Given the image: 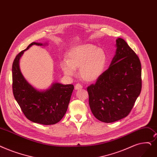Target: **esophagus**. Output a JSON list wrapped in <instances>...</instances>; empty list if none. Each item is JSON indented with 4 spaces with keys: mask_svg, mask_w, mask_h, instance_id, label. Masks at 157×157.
<instances>
[{
    "mask_svg": "<svg viewBox=\"0 0 157 157\" xmlns=\"http://www.w3.org/2000/svg\"><path fill=\"white\" fill-rule=\"evenodd\" d=\"M74 88H75V90H80V89H81V88H83V86H82V85H81L80 84L78 83V84L75 85Z\"/></svg>",
    "mask_w": 157,
    "mask_h": 157,
    "instance_id": "esophagus-1",
    "label": "esophagus"
}]
</instances>
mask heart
Instances as JSON below:
<instances>
[{"label":"heart","instance_id":"b5f03b06","mask_svg":"<svg viewBox=\"0 0 157 157\" xmlns=\"http://www.w3.org/2000/svg\"><path fill=\"white\" fill-rule=\"evenodd\" d=\"M107 63V54L92 44L74 46L68 51L67 59L60 63V67L68 76H73L76 69H79L81 78L86 82L98 80L103 73Z\"/></svg>","mask_w":157,"mask_h":157}]
</instances>
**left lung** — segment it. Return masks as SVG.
Listing matches in <instances>:
<instances>
[{"mask_svg": "<svg viewBox=\"0 0 157 157\" xmlns=\"http://www.w3.org/2000/svg\"><path fill=\"white\" fill-rule=\"evenodd\" d=\"M108 69L87 88L90 110L98 120L109 123L126 117L141 92V64L125 40L118 38Z\"/></svg>", "mask_w": 157, "mask_h": 157, "instance_id": "8db88e82", "label": "left lung"}]
</instances>
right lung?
Listing matches in <instances>:
<instances>
[{
	"mask_svg": "<svg viewBox=\"0 0 157 157\" xmlns=\"http://www.w3.org/2000/svg\"><path fill=\"white\" fill-rule=\"evenodd\" d=\"M47 43L33 42L20 52L12 66L13 92L25 116L36 123L51 125L58 122L65 115L74 90L73 85L53 83L45 90H38L24 77L19 62L24 52L33 45H46Z\"/></svg>",
	"mask_w": 157,
	"mask_h": 157,
	"instance_id": "1",
	"label": "right lung"
}]
</instances>
